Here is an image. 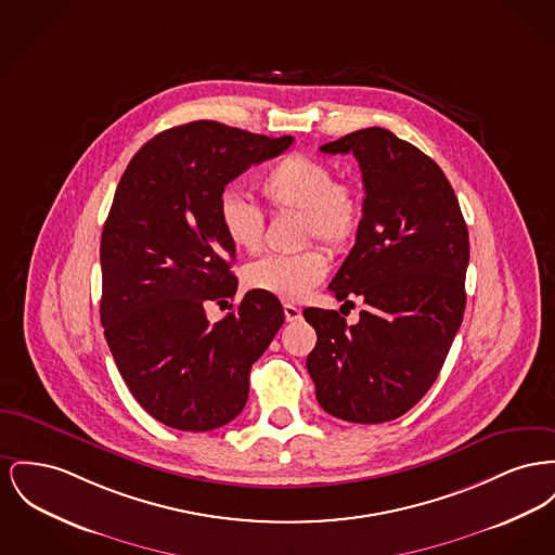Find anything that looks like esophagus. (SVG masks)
I'll return each mask as SVG.
<instances>
[{
    "label": "esophagus",
    "mask_w": 555,
    "mask_h": 555,
    "mask_svg": "<svg viewBox=\"0 0 555 555\" xmlns=\"http://www.w3.org/2000/svg\"><path fill=\"white\" fill-rule=\"evenodd\" d=\"M283 312H285V319H287V323H297L299 319H301V310L294 306V304H285L283 306Z\"/></svg>",
    "instance_id": "34e87169"
}]
</instances>
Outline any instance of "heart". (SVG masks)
<instances>
[{
    "label": "heart",
    "mask_w": 555,
    "mask_h": 555,
    "mask_svg": "<svg viewBox=\"0 0 555 555\" xmlns=\"http://www.w3.org/2000/svg\"><path fill=\"white\" fill-rule=\"evenodd\" d=\"M260 193L272 211L299 214L301 241L319 238L328 249L350 247L359 234L364 203L359 186L350 180H333L321 159L292 153L270 165L261 176ZM218 220L230 245L254 254L263 243V214L245 196L227 191L218 203ZM328 270L319 247L295 256H268L245 266L243 281L249 289L297 301L310 294Z\"/></svg>",
    "instance_id": "obj_1"
}]
</instances>
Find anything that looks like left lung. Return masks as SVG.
Instances as JSON below:
<instances>
[{"mask_svg":"<svg viewBox=\"0 0 555 555\" xmlns=\"http://www.w3.org/2000/svg\"><path fill=\"white\" fill-rule=\"evenodd\" d=\"M321 151L352 153L362 171V224L328 292L346 304L359 295L364 310L348 325L335 310L306 308L317 328L306 366L328 415L386 424L424 398L451 350L465 312L467 227L444 171L390 130L352 131Z\"/></svg>","mask_w":555,"mask_h":555,"instance_id":"obj_1","label":"left lung"}]
</instances>
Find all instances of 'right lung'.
I'll list each match as a JSON object with an SVG mask.
<instances>
[{
  "label": "right lung",
  "mask_w": 555,
  "mask_h": 555,
  "mask_svg": "<svg viewBox=\"0 0 555 555\" xmlns=\"http://www.w3.org/2000/svg\"><path fill=\"white\" fill-rule=\"evenodd\" d=\"M292 144L193 121L149 140L119 180L100 241V321L131 396L167 427L230 424L247 402L251 364L285 323L281 301L260 292L214 325L205 306L236 294L220 196Z\"/></svg>",
  "instance_id": "right-lung-1"
}]
</instances>
